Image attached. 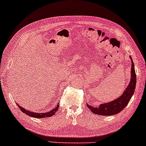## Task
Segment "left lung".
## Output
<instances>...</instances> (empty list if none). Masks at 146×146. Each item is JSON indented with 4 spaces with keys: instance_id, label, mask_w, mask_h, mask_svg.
Instances as JSON below:
<instances>
[{
    "instance_id": "left-lung-1",
    "label": "left lung",
    "mask_w": 146,
    "mask_h": 146,
    "mask_svg": "<svg viewBox=\"0 0 146 146\" xmlns=\"http://www.w3.org/2000/svg\"><path fill=\"white\" fill-rule=\"evenodd\" d=\"M130 58L131 60V75L130 82L123 94L114 100L110 101V102L100 104L98 107H93L89 104H87V106L93 113L104 116L113 115L122 111L129 102L131 98L133 95L136 85V74L135 71L134 63L131 56Z\"/></svg>"
}]
</instances>
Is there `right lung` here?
Returning <instances> with one entry per match:
<instances>
[{"instance_id": "1", "label": "right lung", "mask_w": 146, "mask_h": 146, "mask_svg": "<svg viewBox=\"0 0 146 146\" xmlns=\"http://www.w3.org/2000/svg\"><path fill=\"white\" fill-rule=\"evenodd\" d=\"M20 110H21L23 113L27 114V116H29V117H32L34 118H38V119H41V118H47V117H50L54 115V114L56 113L58 110V108H59V104L56 105V106L55 107L54 109H52L50 111L47 112H44V113H38V112H34L32 111H29V110H27L25 108H23V107L20 106L19 104H17Z\"/></svg>"}]
</instances>
